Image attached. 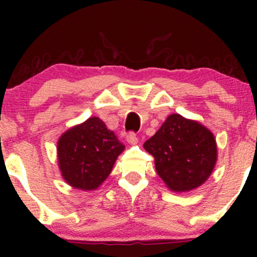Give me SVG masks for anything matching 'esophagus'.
Segmentation results:
<instances>
[{
  "mask_svg": "<svg viewBox=\"0 0 257 257\" xmlns=\"http://www.w3.org/2000/svg\"><path fill=\"white\" fill-rule=\"evenodd\" d=\"M126 141H128L129 144H132V145H135V144L138 143V135L135 134L134 132H129L128 134H126Z\"/></svg>",
  "mask_w": 257,
  "mask_h": 257,
  "instance_id": "esophagus-1",
  "label": "esophagus"
}]
</instances>
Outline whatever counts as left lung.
<instances>
[{
	"label": "left lung",
	"instance_id": "left-lung-1",
	"mask_svg": "<svg viewBox=\"0 0 257 257\" xmlns=\"http://www.w3.org/2000/svg\"><path fill=\"white\" fill-rule=\"evenodd\" d=\"M144 147L155 158L158 175L176 192L202 185L216 163V143L211 132L178 113L170 114Z\"/></svg>",
	"mask_w": 257,
	"mask_h": 257
}]
</instances>
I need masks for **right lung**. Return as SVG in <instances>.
Here are the masks:
<instances>
[{
  "instance_id": "add662e5",
  "label": "right lung",
  "mask_w": 257,
  "mask_h": 257,
  "mask_svg": "<svg viewBox=\"0 0 257 257\" xmlns=\"http://www.w3.org/2000/svg\"><path fill=\"white\" fill-rule=\"evenodd\" d=\"M123 150L116 134L98 117H91L59 139V168L67 184L95 190L110 175Z\"/></svg>"
}]
</instances>
